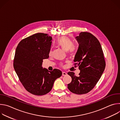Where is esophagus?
Segmentation results:
<instances>
[{"instance_id":"obj_1","label":"esophagus","mask_w":120,"mask_h":120,"mask_svg":"<svg viewBox=\"0 0 120 120\" xmlns=\"http://www.w3.org/2000/svg\"><path fill=\"white\" fill-rule=\"evenodd\" d=\"M62 75L63 76H65V75H67V73L66 72H63L62 73Z\"/></svg>"}]
</instances>
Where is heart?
<instances>
[{"instance_id":"1","label":"heart","mask_w":120,"mask_h":120,"mask_svg":"<svg viewBox=\"0 0 120 120\" xmlns=\"http://www.w3.org/2000/svg\"><path fill=\"white\" fill-rule=\"evenodd\" d=\"M57 45L64 51H67L70 54L75 53L77 50V46L73 44L72 40L65 36L60 37L56 41ZM51 51H50V53Z\"/></svg>"}]
</instances>
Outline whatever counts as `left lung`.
Listing matches in <instances>:
<instances>
[{
  "label": "left lung",
  "mask_w": 120,
  "mask_h": 120,
  "mask_svg": "<svg viewBox=\"0 0 120 120\" xmlns=\"http://www.w3.org/2000/svg\"><path fill=\"white\" fill-rule=\"evenodd\" d=\"M79 44L75 54V65L79 66V76L69 72L72 78L68 88L77 94H87L91 91L99 80L105 67V61L101 44L92 34L81 32L75 38Z\"/></svg>",
  "instance_id": "obj_1"
}]
</instances>
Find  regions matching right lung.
<instances>
[{"label": "right lung", "mask_w": 120, "mask_h": 120, "mask_svg": "<svg viewBox=\"0 0 120 120\" xmlns=\"http://www.w3.org/2000/svg\"><path fill=\"white\" fill-rule=\"evenodd\" d=\"M52 38L44 33H37L22 40L16 47L14 69L25 88L36 95H43L52 89L62 72L43 68V59L49 57Z\"/></svg>", "instance_id": "right-lung-1"}]
</instances>
